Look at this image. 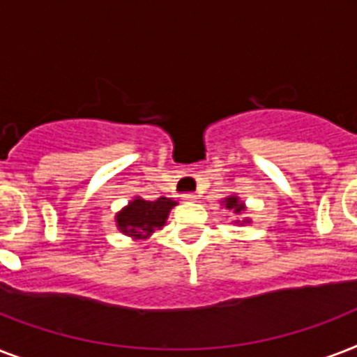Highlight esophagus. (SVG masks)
<instances>
[{
    "label": "esophagus",
    "instance_id": "obj_1",
    "mask_svg": "<svg viewBox=\"0 0 357 357\" xmlns=\"http://www.w3.org/2000/svg\"><path fill=\"white\" fill-rule=\"evenodd\" d=\"M196 198H198V196H196L195 192H185V195H181V200L185 202H195Z\"/></svg>",
    "mask_w": 357,
    "mask_h": 357
}]
</instances>
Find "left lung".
<instances>
[{
	"instance_id": "1",
	"label": "left lung",
	"mask_w": 357,
	"mask_h": 357,
	"mask_svg": "<svg viewBox=\"0 0 357 357\" xmlns=\"http://www.w3.org/2000/svg\"><path fill=\"white\" fill-rule=\"evenodd\" d=\"M222 206H226V209H229V211H234L235 215H241V213H243L244 209H246L243 202L238 200V196H228V198H226V200L222 202ZM238 222H241V220H237V224ZM246 222H250L248 218H244V220L241 224H246Z\"/></svg>"
}]
</instances>
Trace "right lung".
Returning a JSON list of instances; mask_svg holds the SVG:
<instances>
[{
	"instance_id": "add662e5",
	"label": "right lung",
	"mask_w": 357,
	"mask_h": 357,
	"mask_svg": "<svg viewBox=\"0 0 357 357\" xmlns=\"http://www.w3.org/2000/svg\"><path fill=\"white\" fill-rule=\"evenodd\" d=\"M178 202L170 198H157V200H142L137 196L122 211L116 213V226L123 235L131 238H148L155 229H161L167 224L168 213Z\"/></svg>"
}]
</instances>
